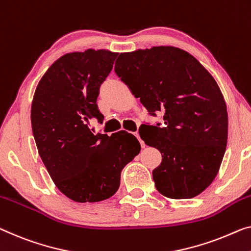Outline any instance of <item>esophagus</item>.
<instances>
[{"instance_id": "esophagus-1", "label": "esophagus", "mask_w": 251, "mask_h": 251, "mask_svg": "<svg viewBox=\"0 0 251 251\" xmlns=\"http://www.w3.org/2000/svg\"><path fill=\"white\" fill-rule=\"evenodd\" d=\"M134 135H135V136H136V138H137V140H138V142H140L141 147H142V148H144V147H145V144H144V142L141 140V137H140V134H138V133L136 132V133H134Z\"/></svg>"}]
</instances>
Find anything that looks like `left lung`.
<instances>
[{"label":"left lung","instance_id":"8db88e82","mask_svg":"<svg viewBox=\"0 0 251 251\" xmlns=\"http://www.w3.org/2000/svg\"><path fill=\"white\" fill-rule=\"evenodd\" d=\"M115 73L147 108L163 113V123L140 127L149 147L161 152L152 171L159 193L193 198L207 188L221 166L227 141V111L208 71L187 51L160 46L122 53Z\"/></svg>","mask_w":251,"mask_h":251}]
</instances>
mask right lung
I'll return each mask as SVG.
<instances>
[{"label":"right lung","instance_id":"obj_1","mask_svg":"<svg viewBox=\"0 0 251 251\" xmlns=\"http://www.w3.org/2000/svg\"><path fill=\"white\" fill-rule=\"evenodd\" d=\"M117 55L103 50L65 54L44 74L33 96L31 126L40 158L56 187L77 203L113 196L123 168L141 150L133 134H93L88 126L93 117L103 121L97 98Z\"/></svg>","mask_w":251,"mask_h":251}]
</instances>
